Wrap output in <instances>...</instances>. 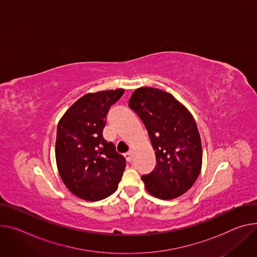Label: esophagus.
<instances>
[{"mask_svg":"<svg viewBox=\"0 0 257 257\" xmlns=\"http://www.w3.org/2000/svg\"><path fill=\"white\" fill-rule=\"evenodd\" d=\"M125 157H126V159H127L128 161H131V160H132V151L127 152V153L125 154Z\"/></svg>","mask_w":257,"mask_h":257,"instance_id":"obj_1","label":"esophagus"}]
</instances>
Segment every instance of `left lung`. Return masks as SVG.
Here are the masks:
<instances>
[{
	"label": "left lung",
	"instance_id": "left-lung-1",
	"mask_svg": "<svg viewBox=\"0 0 257 257\" xmlns=\"http://www.w3.org/2000/svg\"><path fill=\"white\" fill-rule=\"evenodd\" d=\"M129 107L144 122L156 155L155 169L142 176L147 191L162 200L188 192L202 168V144L192 113L170 93L136 89Z\"/></svg>",
	"mask_w": 257,
	"mask_h": 257
}]
</instances>
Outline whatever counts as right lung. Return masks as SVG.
I'll return each instance as SVG.
<instances>
[{
	"label": "right lung",
	"instance_id": "right-lung-1",
	"mask_svg": "<svg viewBox=\"0 0 257 257\" xmlns=\"http://www.w3.org/2000/svg\"><path fill=\"white\" fill-rule=\"evenodd\" d=\"M124 89L99 91L79 98L57 126L55 157L66 188L86 201L113 194L126 167L125 158L102 136L109 107Z\"/></svg>",
	"mask_w": 257,
	"mask_h": 257
}]
</instances>
